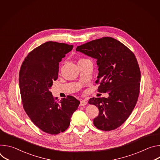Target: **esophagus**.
Listing matches in <instances>:
<instances>
[{"instance_id":"obj_1","label":"esophagus","mask_w":160,"mask_h":160,"mask_svg":"<svg viewBox=\"0 0 160 160\" xmlns=\"http://www.w3.org/2000/svg\"><path fill=\"white\" fill-rule=\"evenodd\" d=\"M86 104H87V102L85 101H84V100L80 101V106H85Z\"/></svg>"}]
</instances>
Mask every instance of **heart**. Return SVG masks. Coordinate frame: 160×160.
Listing matches in <instances>:
<instances>
[{
	"label": "heart",
	"mask_w": 160,
	"mask_h": 160,
	"mask_svg": "<svg viewBox=\"0 0 160 160\" xmlns=\"http://www.w3.org/2000/svg\"><path fill=\"white\" fill-rule=\"evenodd\" d=\"M82 59H80V60H82Z\"/></svg>",
	"instance_id": "obj_1"
}]
</instances>
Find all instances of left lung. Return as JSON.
Segmentation results:
<instances>
[{
	"mask_svg": "<svg viewBox=\"0 0 160 160\" xmlns=\"http://www.w3.org/2000/svg\"><path fill=\"white\" fill-rule=\"evenodd\" d=\"M76 51L97 59L98 90L109 94L108 98L88 101L99 111L94 119V126L104 131L117 128L129 117L138 100L141 72L138 60L124 44L108 37L79 45Z\"/></svg>",
	"mask_w": 160,
	"mask_h": 160,
	"instance_id": "1",
	"label": "left lung"
}]
</instances>
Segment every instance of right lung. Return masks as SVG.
I'll return each mask as SVG.
<instances>
[{"instance_id": "obj_1", "label": "right lung", "mask_w": 160, "mask_h": 160, "mask_svg": "<svg viewBox=\"0 0 160 160\" xmlns=\"http://www.w3.org/2000/svg\"><path fill=\"white\" fill-rule=\"evenodd\" d=\"M73 45L47 42L28 53L19 75L23 108L32 122L43 132L51 135L65 131L80 101L68 96L59 101L49 88L58 78L59 62L72 50Z\"/></svg>"}]
</instances>
